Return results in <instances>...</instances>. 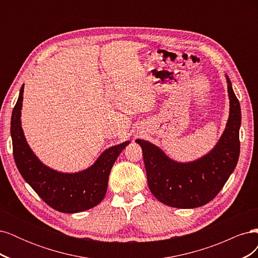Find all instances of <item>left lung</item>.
Wrapping results in <instances>:
<instances>
[{
	"instance_id": "1",
	"label": "left lung",
	"mask_w": 258,
	"mask_h": 258,
	"mask_svg": "<svg viewBox=\"0 0 258 258\" xmlns=\"http://www.w3.org/2000/svg\"><path fill=\"white\" fill-rule=\"evenodd\" d=\"M226 80L229 117L222 137L207 155L190 162H177L153 143L136 140L142 147L150 190L166 206L194 209L207 205L221 191L237 166L241 108L227 75Z\"/></svg>"
}]
</instances>
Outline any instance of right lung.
I'll use <instances>...</instances> for the list:
<instances>
[{"label": "right lung", "mask_w": 258, "mask_h": 258, "mask_svg": "<svg viewBox=\"0 0 258 258\" xmlns=\"http://www.w3.org/2000/svg\"><path fill=\"white\" fill-rule=\"evenodd\" d=\"M23 88L25 85L20 88L11 120L13 154L20 174L46 204L59 212L77 213L96 207L105 196L115 160L130 141L107 148L86 170L75 173L58 172L45 166L27 143L20 119Z\"/></svg>", "instance_id": "right-lung-1"}]
</instances>
